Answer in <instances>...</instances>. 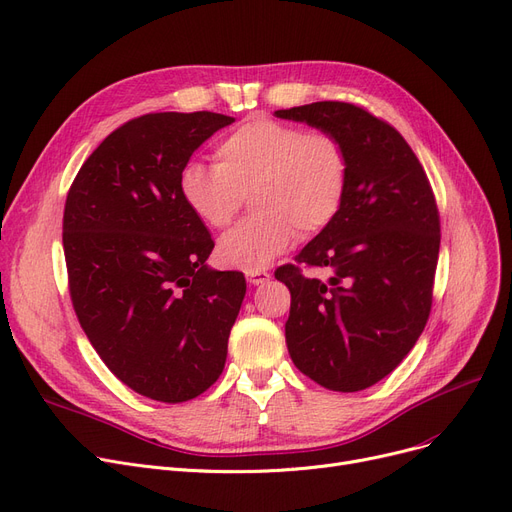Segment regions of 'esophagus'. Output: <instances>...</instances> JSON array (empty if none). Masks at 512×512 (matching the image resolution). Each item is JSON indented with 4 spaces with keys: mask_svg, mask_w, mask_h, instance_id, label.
<instances>
[{
    "mask_svg": "<svg viewBox=\"0 0 512 512\" xmlns=\"http://www.w3.org/2000/svg\"><path fill=\"white\" fill-rule=\"evenodd\" d=\"M247 280L253 286H261V284H265V282L270 280V274L265 272V270H253V272H247Z\"/></svg>",
    "mask_w": 512,
    "mask_h": 512,
    "instance_id": "34e87169",
    "label": "esophagus"
}]
</instances>
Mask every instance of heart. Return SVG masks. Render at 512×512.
<instances>
[{
    "mask_svg": "<svg viewBox=\"0 0 512 512\" xmlns=\"http://www.w3.org/2000/svg\"><path fill=\"white\" fill-rule=\"evenodd\" d=\"M213 157L215 165L186 163L177 186L196 219L213 230L228 228L251 196L255 213L217 244V259L228 268H268L297 230L322 232L345 203L351 161L330 131L255 117L228 133Z\"/></svg>",
    "mask_w": 512,
    "mask_h": 512,
    "instance_id": "obj_1",
    "label": "heart"
}]
</instances>
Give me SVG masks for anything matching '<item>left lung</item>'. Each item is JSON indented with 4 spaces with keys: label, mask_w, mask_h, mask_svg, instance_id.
<instances>
[{
    "label": "left lung",
    "mask_w": 512,
    "mask_h": 512,
    "mask_svg": "<svg viewBox=\"0 0 512 512\" xmlns=\"http://www.w3.org/2000/svg\"><path fill=\"white\" fill-rule=\"evenodd\" d=\"M276 117L335 133L351 161L345 203L295 257L328 278L282 265L291 291L288 353L311 381L341 393L379 383L431 314L439 211L429 177L395 127L349 102H314Z\"/></svg>",
    "instance_id": "obj_1"
}]
</instances>
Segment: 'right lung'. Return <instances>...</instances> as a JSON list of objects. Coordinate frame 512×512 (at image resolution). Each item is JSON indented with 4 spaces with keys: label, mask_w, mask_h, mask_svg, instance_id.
Wrapping results in <instances>:
<instances>
[{
    "label": "right lung",
    "mask_w": 512,
    "mask_h": 512,
    "mask_svg": "<svg viewBox=\"0 0 512 512\" xmlns=\"http://www.w3.org/2000/svg\"><path fill=\"white\" fill-rule=\"evenodd\" d=\"M232 117L150 113L115 129L66 194L62 247L83 332L121 383L165 404L207 391L247 293L180 194L192 152Z\"/></svg>",
    "instance_id": "right-lung-1"
}]
</instances>
